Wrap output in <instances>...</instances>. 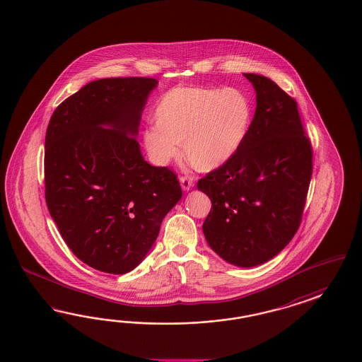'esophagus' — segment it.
<instances>
[{"mask_svg":"<svg viewBox=\"0 0 362 362\" xmlns=\"http://www.w3.org/2000/svg\"><path fill=\"white\" fill-rule=\"evenodd\" d=\"M180 182H181V187L184 190H189L190 187H193V177L190 175H181L180 177Z\"/></svg>","mask_w":362,"mask_h":362,"instance_id":"esophagus-1","label":"esophagus"}]
</instances>
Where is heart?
<instances>
[{
  "instance_id": "heart-1",
  "label": "heart",
  "mask_w": 362,
  "mask_h": 362,
  "mask_svg": "<svg viewBox=\"0 0 362 362\" xmlns=\"http://www.w3.org/2000/svg\"><path fill=\"white\" fill-rule=\"evenodd\" d=\"M156 127L144 133L150 157L165 165L184 141L187 161L199 170H214L240 148L252 121L248 98L235 88L178 87L161 99Z\"/></svg>"
}]
</instances>
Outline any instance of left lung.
Here are the masks:
<instances>
[{"instance_id": "1", "label": "left lung", "mask_w": 362, "mask_h": 362, "mask_svg": "<svg viewBox=\"0 0 362 362\" xmlns=\"http://www.w3.org/2000/svg\"><path fill=\"white\" fill-rule=\"evenodd\" d=\"M256 91L248 134L236 154L199 180L212 202L202 230L228 263H266L300 226L313 175V146L298 103L275 81L245 74Z\"/></svg>"}]
</instances>
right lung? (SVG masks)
Wrapping results in <instances>:
<instances>
[{
	"mask_svg": "<svg viewBox=\"0 0 362 362\" xmlns=\"http://www.w3.org/2000/svg\"><path fill=\"white\" fill-rule=\"evenodd\" d=\"M156 86L136 76L91 81L63 100L48 123V211L74 255L102 272L136 267L182 197L175 172L145 161L133 136Z\"/></svg>",
	"mask_w": 362,
	"mask_h": 362,
	"instance_id": "right-lung-1",
	"label": "right lung"
}]
</instances>
